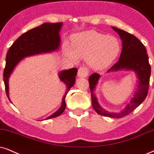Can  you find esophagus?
Instances as JSON below:
<instances>
[{"mask_svg": "<svg viewBox=\"0 0 154 154\" xmlns=\"http://www.w3.org/2000/svg\"><path fill=\"white\" fill-rule=\"evenodd\" d=\"M78 77H86L89 75V69L85 67H82L78 69Z\"/></svg>", "mask_w": 154, "mask_h": 154, "instance_id": "34e87169", "label": "esophagus"}]
</instances>
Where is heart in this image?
Instances as JSON below:
<instances>
[{
	"label": "heart",
	"instance_id": "1",
	"mask_svg": "<svg viewBox=\"0 0 154 154\" xmlns=\"http://www.w3.org/2000/svg\"><path fill=\"white\" fill-rule=\"evenodd\" d=\"M65 53L68 57L77 60V57L87 58L89 65L97 69H102L111 65L120 50L118 40L96 31L83 32L76 37L72 49L65 45Z\"/></svg>",
	"mask_w": 154,
	"mask_h": 154
}]
</instances>
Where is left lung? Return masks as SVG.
I'll list each match as a JSON object with an SVG mask.
<instances>
[{"label":"left lung","mask_w":154,"mask_h":154,"mask_svg":"<svg viewBox=\"0 0 154 154\" xmlns=\"http://www.w3.org/2000/svg\"><path fill=\"white\" fill-rule=\"evenodd\" d=\"M113 29L119 35L122 40L123 47L119 61L107 72L117 71L122 69L134 71L139 78L137 91L134 95L129 104L123 110L119 113L108 112L101 107L97 102V97L93 92L100 75L97 73L92 74L89 77V83L91 91V104L97 114L108 117L119 119L129 114L144 101L149 91L151 65L149 62L146 49L139 39L123 30H120L114 27H113Z\"/></svg>","instance_id":"left-lung-1"}]
</instances>
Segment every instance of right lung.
Listing matches in <instances>:
<instances>
[{
  "mask_svg": "<svg viewBox=\"0 0 154 154\" xmlns=\"http://www.w3.org/2000/svg\"><path fill=\"white\" fill-rule=\"evenodd\" d=\"M62 25L63 23H45L40 26L31 29L23 33L9 48L6 54V63L3 72L5 92L9 100L8 79L15 66L25 57L57 50L60 45L59 32ZM77 73V69L74 67L68 70L62 71L59 74L60 80L67 85V90L63 98L60 108L46 119L57 117L65 111L66 95L75 82Z\"/></svg>",
  "mask_w": 154,
  "mask_h": 154,
  "instance_id": "1",
  "label": "right lung"
}]
</instances>
